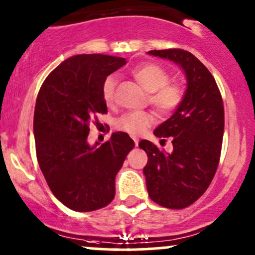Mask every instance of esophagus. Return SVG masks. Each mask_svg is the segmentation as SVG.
<instances>
[{
    "mask_svg": "<svg viewBox=\"0 0 255 255\" xmlns=\"http://www.w3.org/2000/svg\"><path fill=\"white\" fill-rule=\"evenodd\" d=\"M132 139H133V142H135V146H137V144H138V138L136 137V136H132Z\"/></svg>",
    "mask_w": 255,
    "mask_h": 255,
    "instance_id": "34e87169",
    "label": "esophagus"
}]
</instances>
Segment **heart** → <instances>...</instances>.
Returning a JSON list of instances; mask_svg holds the SVG:
<instances>
[{"instance_id": "1", "label": "heart", "mask_w": 255, "mask_h": 255, "mask_svg": "<svg viewBox=\"0 0 255 255\" xmlns=\"http://www.w3.org/2000/svg\"><path fill=\"white\" fill-rule=\"evenodd\" d=\"M133 79L142 90L148 95L149 103L160 114H169L177 108L183 98V90L180 85L170 84V76L164 68L158 64H142L132 69ZM116 76H108L103 84V98L106 102H112L116 89ZM153 123L152 114L148 112L135 111L123 114L117 120V127L132 135L143 132Z\"/></svg>"}]
</instances>
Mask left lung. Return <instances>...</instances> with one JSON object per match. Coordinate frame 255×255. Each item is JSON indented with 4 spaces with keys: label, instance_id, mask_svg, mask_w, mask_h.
Here are the masks:
<instances>
[{
    "label": "left lung",
    "instance_id": "1",
    "mask_svg": "<svg viewBox=\"0 0 255 255\" xmlns=\"http://www.w3.org/2000/svg\"><path fill=\"white\" fill-rule=\"evenodd\" d=\"M147 53L179 65L186 78L181 103L154 130L157 137H170L172 152L147 139L138 143L148 157L143 175L149 198L161 207L182 209L205 192L215 175L224 135L223 98L212 74L190 52Z\"/></svg>",
    "mask_w": 255,
    "mask_h": 255
}]
</instances>
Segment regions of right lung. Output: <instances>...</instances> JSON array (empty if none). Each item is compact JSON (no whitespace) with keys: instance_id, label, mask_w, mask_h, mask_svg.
<instances>
[{"instance_id":"right-lung-1","label":"right lung","mask_w":255,"mask_h":255,"mask_svg":"<svg viewBox=\"0 0 255 255\" xmlns=\"http://www.w3.org/2000/svg\"><path fill=\"white\" fill-rule=\"evenodd\" d=\"M125 64L120 57L73 56L46 78L37 95V161L52 193L75 212H92L113 201L116 176L135 146L122 131L106 143L87 142L90 122L107 113L102 92L107 76Z\"/></svg>"}]
</instances>
